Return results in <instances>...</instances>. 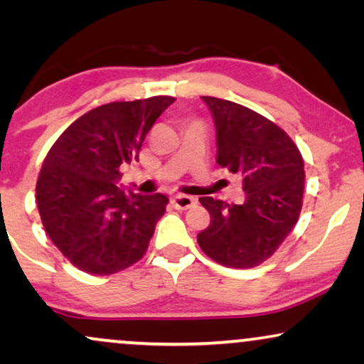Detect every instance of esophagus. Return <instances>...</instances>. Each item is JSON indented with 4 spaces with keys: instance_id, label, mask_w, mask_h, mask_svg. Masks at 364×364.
Segmentation results:
<instances>
[{
    "instance_id": "obj_1",
    "label": "esophagus",
    "mask_w": 364,
    "mask_h": 364,
    "mask_svg": "<svg viewBox=\"0 0 364 364\" xmlns=\"http://www.w3.org/2000/svg\"><path fill=\"white\" fill-rule=\"evenodd\" d=\"M172 205L176 207L177 210H187V208L196 205V198L191 196H182V193H178V196L172 197Z\"/></svg>"
}]
</instances>
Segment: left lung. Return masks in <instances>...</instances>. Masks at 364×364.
I'll return each mask as SVG.
<instances>
[{
  "label": "left lung",
  "instance_id": "obj_1",
  "mask_svg": "<svg viewBox=\"0 0 364 364\" xmlns=\"http://www.w3.org/2000/svg\"><path fill=\"white\" fill-rule=\"evenodd\" d=\"M217 129V164L242 176L245 202L198 200L210 225L197 235L202 252L230 268L260 265L296 225L305 171L296 144L275 122L225 99L203 96Z\"/></svg>",
  "mask_w": 364,
  "mask_h": 364
}]
</instances>
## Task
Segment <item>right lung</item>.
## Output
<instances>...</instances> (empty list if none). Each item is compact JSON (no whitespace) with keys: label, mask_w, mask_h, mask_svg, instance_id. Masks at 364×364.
Here are the masks:
<instances>
[{"label":"right lung","mask_w":364,"mask_h":364,"mask_svg":"<svg viewBox=\"0 0 364 364\" xmlns=\"http://www.w3.org/2000/svg\"><path fill=\"white\" fill-rule=\"evenodd\" d=\"M173 101L104 104L76 119L49 149L36 183L38 210L51 242L79 270L112 275L146 253L168 198L116 183L119 168L139 161L147 132Z\"/></svg>","instance_id":"obj_1"}]
</instances>
